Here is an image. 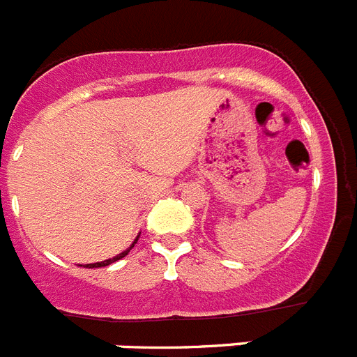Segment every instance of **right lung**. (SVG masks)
Returning a JSON list of instances; mask_svg holds the SVG:
<instances>
[{"instance_id":"obj_1","label":"right lung","mask_w":357,"mask_h":357,"mask_svg":"<svg viewBox=\"0 0 357 357\" xmlns=\"http://www.w3.org/2000/svg\"><path fill=\"white\" fill-rule=\"evenodd\" d=\"M137 238H139V236H137ZM137 238L134 239V243H132L130 247L127 248V250H123L121 254H118V255H114V257H112V259H105V261H100V263H93V264H87V268H102V266H109V264H112V263H116V261H119V259H123V257H125V255L128 254V252L132 250V248H134V245L135 243H137Z\"/></svg>"}]
</instances>
